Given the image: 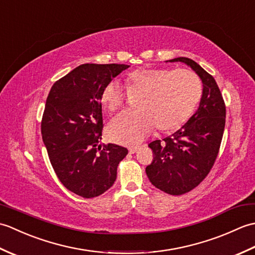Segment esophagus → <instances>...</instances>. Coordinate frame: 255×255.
Masks as SVG:
<instances>
[{
  "label": "esophagus",
  "mask_w": 255,
  "mask_h": 255,
  "mask_svg": "<svg viewBox=\"0 0 255 255\" xmlns=\"http://www.w3.org/2000/svg\"><path fill=\"white\" fill-rule=\"evenodd\" d=\"M139 149H140L139 145H134V147H129L128 150H129V152H130V153H136Z\"/></svg>",
  "instance_id": "obj_1"
}]
</instances>
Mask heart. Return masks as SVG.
<instances>
[{
	"mask_svg": "<svg viewBox=\"0 0 255 255\" xmlns=\"http://www.w3.org/2000/svg\"><path fill=\"white\" fill-rule=\"evenodd\" d=\"M129 95H140L138 112H125L111 122L107 134L122 144H136L159 129L172 132L182 128L196 112L204 86L198 75L186 69L139 68L125 78ZM127 93L116 81L101 91L100 101L108 113L125 105Z\"/></svg>",
	"mask_w": 255,
	"mask_h": 255,
	"instance_id": "obj_1",
	"label": "heart"
}]
</instances>
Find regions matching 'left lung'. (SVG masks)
Here are the masks:
<instances>
[{
	"label": "left lung",
	"mask_w": 255,
	"mask_h": 255,
	"mask_svg": "<svg viewBox=\"0 0 255 255\" xmlns=\"http://www.w3.org/2000/svg\"><path fill=\"white\" fill-rule=\"evenodd\" d=\"M184 62L202 79L204 92L192 118L170 137L149 143L153 160L145 173L153 185L170 195H183L198 186L208 175L219 152L226 124V105L211 74L185 57Z\"/></svg>",
	"instance_id": "8db88e82"
}]
</instances>
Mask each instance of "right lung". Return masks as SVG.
<instances>
[{
  "label": "right lung",
  "mask_w": 255,
  "mask_h": 255,
  "mask_svg": "<svg viewBox=\"0 0 255 255\" xmlns=\"http://www.w3.org/2000/svg\"><path fill=\"white\" fill-rule=\"evenodd\" d=\"M127 64H81L56 81L48 94L41 136L50 163L70 192L100 196L116 181L117 166L128 150L102 139L101 91Z\"/></svg>",
  "instance_id": "right-lung-1"
}]
</instances>
